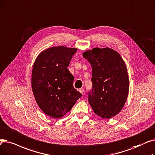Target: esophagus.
Wrapping results in <instances>:
<instances>
[{"label": "esophagus", "instance_id": "1", "mask_svg": "<svg viewBox=\"0 0 155 155\" xmlns=\"http://www.w3.org/2000/svg\"><path fill=\"white\" fill-rule=\"evenodd\" d=\"M78 91L80 93H81V94H83V93H84V89H79Z\"/></svg>", "mask_w": 155, "mask_h": 155}]
</instances>
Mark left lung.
<instances>
[{"label": "left lung", "instance_id": "left-lung-1", "mask_svg": "<svg viewBox=\"0 0 155 155\" xmlns=\"http://www.w3.org/2000/svg\"><path fill=\"white\" fill-rule=\"evenodd\" d=\"M83 57L92 66V89L88 100L94 112L111 118L122 110L129 91L127 66L119 54L109 48L86 51Z\"/></svg>", "mask_w": 155, "mask_h": 155}]
</instances>
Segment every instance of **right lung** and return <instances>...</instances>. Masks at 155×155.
<instances>
[{
    "label": "right lung",
    "instance_id": "add662e5",
    "mask_svg": "<svg viewBox=\"0 0 155 155\" xmlns=\"http://www.w3.org/2000/svg\"><path fill=\"white\" fill-rule=\"evenodd\" d=\"M77 51L64 46L52 47L40 52L33 64V95L40 108L52 118L63 117L82 96L73 87L74 77L67 68Z\"/></svg>",
    "mask_w": 155,
    "mask_h": 155
}]
</instances>
